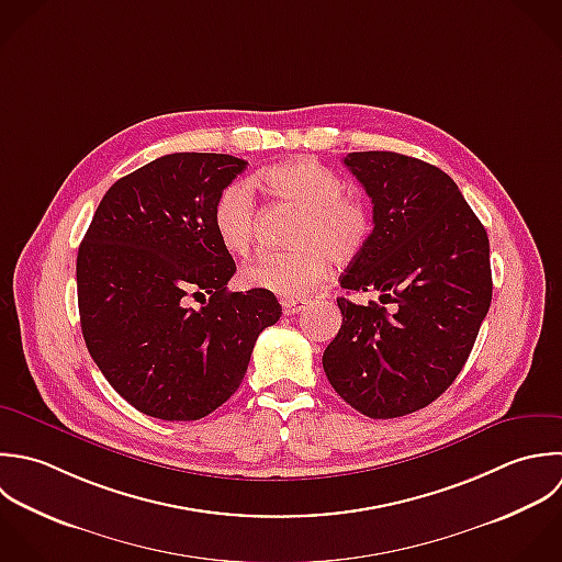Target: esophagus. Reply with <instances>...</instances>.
Instances as JSON below:
<instances>
[{"label": "esophagus", "instance_id": "1", "mask_svg": "<svg viewBox=\"0 0 562 562\" xmlns=\"http://www.w3.org/2000/svg\"><path fill=\"white\" fill-rule=\"evenodd\" d=\"M306 300H282V313L284 315H295L300 313L302 308H306Z\"/></svg>", "mask_w": 562, "mask_h": 562}]
</instances>
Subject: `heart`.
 <instances>
[{"instance_id":"heart-1","label":"heart","mask_w":562,"mask_h":562,"mask_svg":"<svg viewBox=\"0 0 562 562\" xmlns=\"http://www.w3.org/2000/svg\"><path fill=\"white\" fill-rule=\"evenodd\" d=\"M262 183L297 210L291 251L260 254L243 269V282L297 300L315 291L335 262L355 260L372 236L370 207L348 192V183L317 159H293L267 168ZM212 227L229 254H247L256 234V199L247 181L227 183L212 207Z\"/></svg>"}]
</instances>
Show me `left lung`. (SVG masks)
<instances>
[{
    "instance_id": "left-lung-1",
    "label": "left lung",
    "mask_w": 562,
    "mask_h": 562,
    "mask_svg": "<svg viewBox=\"0 0 562 562\" xmlns=\"http://www.w3.org/2000/svg\"><path fill=\"white\" fill-rule=\"evenodd\" d=\"M372 199L374 229L339 278L383 304L337 297L344 322L324 352L335 392L374 420L431 405L462 372L491 308L488 234L440 168L390 150L344 157Z\"/></svg>"
}]
</instances>
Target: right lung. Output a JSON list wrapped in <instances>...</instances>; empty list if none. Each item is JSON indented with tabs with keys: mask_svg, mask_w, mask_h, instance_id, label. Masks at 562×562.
I'll use <instances>...</instances> for the list:
<instances>
[{
	"mask_svg": "<svg viewBox=\"0 0 562 562\" xmlns=\"http://www.w3.org/2000/svg\"><path fill=\"white\" fill-rule=\"evenodd\" d=\"M245 166L223 153L164 155L106 190L78 247L87 350L146 416L186 423L212 414L243 383L258 335L282 315L271 291H227L236 265L216 238L212 207Z\"/></svg>",
	"mask_w": 562,
	"mask_h": 562,
	"instance_id": "right-lung-1",
	"label": "right lung"
}]
</instances>
